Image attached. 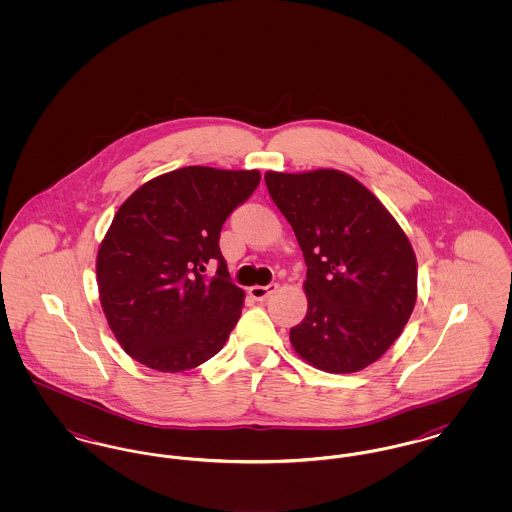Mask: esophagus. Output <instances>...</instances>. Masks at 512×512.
I'll return each instance as SVG.
<instances>
[{
  "mask_svg": "<svg viewBox=\"0 0 512 512\" xmlns=\"http://www.w3.org/2000/svg\"><path fill=\"white\" fill-rule=\"evenodd\" d=\"M276 290H278V284H268V286H251V288H249V295H251L253 299H257V301H265L268 295H272Z\"/></svg>",
  "mask_w": 512,
  "mask_h": 512,
  "instance_id": "1",
  "label": "esophagus"
}]
</instances>
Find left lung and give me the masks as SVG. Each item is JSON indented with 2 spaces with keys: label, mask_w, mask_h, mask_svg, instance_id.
<instances>
[{
  "label": "left lung",
  "mask_w": 512,
  "mask_h": 512,
  "mask_svg": "<svg viewBox=\"0 0 512 512\" xmlns=\"http://www.w3.org/2000/svg\"><path fill=\"white\" fill-rule=\"evenodd\" d=\"M307 263V315L290 330L295 353L330 374L376 363L416 303V255L382 201L336 169L265 174Z\"/></svg>",
  "instance_id": "8db88e82"
}]
</instances>
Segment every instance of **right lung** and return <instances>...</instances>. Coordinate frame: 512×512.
<instances>
[{
  "mask_svg": "<svg viewBox=\"0 0 512 512\" xmlns=\"http://www.w3.org/2000/svg\"><path fill=\"white\" fill-rule=\"evenodd\" d=\"M261 182L259 171L184 167L130 195L101 240L99 301L122 349L140 365L182 372L215 357L244 309L220 228ZM211 258L215 277L204 274Z\"/></svg>",
  "mask_w": 512,
  "mask_h": 512,
  "instance_id": "right-lung-1",
  "label": "right lung"
}]
</instances>
